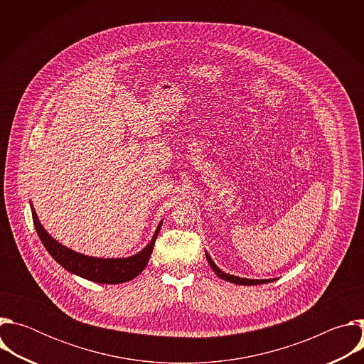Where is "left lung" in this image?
<instances>
[{
    "instance_id": "8db88e82",
    "label": "left lung",
    "mask_w": 364,
    "mask_h": 364,
    "mask_svg": "<svg viewBox=\"0 0 364 364\" xmlns=\"http://www.w3.org/2000/svg\"><path fill=\"white\" fill-rule=\"evenodd\" d=\"M205 259L207 262H209V265L212 267V269L215 271V274L225 279L226 282H232V284H236V285H261V284H267V282H274L277 278H271V279H249V278H240V277H236V275H230V274H226L225 271H222L215 262L213 259L210 257L209 252L205 250Z\"/></svg>"
}]
</instances>
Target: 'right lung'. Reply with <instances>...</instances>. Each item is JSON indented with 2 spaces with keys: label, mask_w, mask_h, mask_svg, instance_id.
<instances>
[{
  "label": "right lung",
  "mask_w": 364,
  "mask_h": 364,
  "mask_svg": "<svg viewBox=\"0 0 364 364\" xmlns=\"http://www.w3.org/2000/svg\"><path fill=\"white\" fill-rule=\"evenodd\" d=\"M30 205L36 232L41 243L44 245L46 250L51 255V257L70 274L97 284H122L136 278L145 269L149 261V256L152 253L155 239H157V235L163 226L161 220L157 229H155L152 239L146 243L144 249H141L135 255L127 257L87 256L76 250H72L70 247L58 242L40 223L33 203H30Z\"/></svg>",
  "instance_id": "add662e5"
}]
</instances>
